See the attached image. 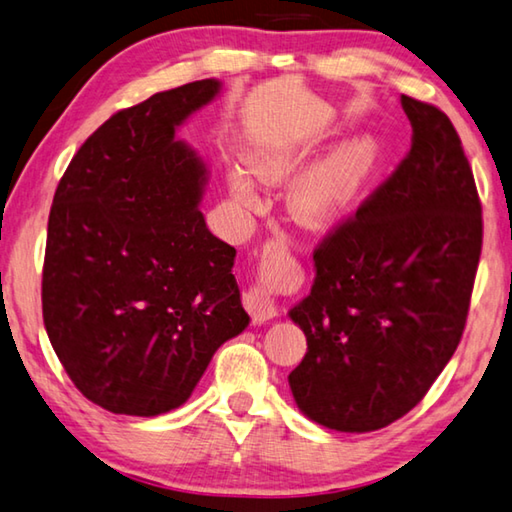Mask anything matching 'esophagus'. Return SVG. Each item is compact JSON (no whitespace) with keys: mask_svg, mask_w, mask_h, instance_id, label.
<instances>
[{"mask_svg":"<svg viewBox=\"0 0 512 512\" xmlns=\"http://www.w3.org/2000/svg\"><path fill=\"white\" fill-rule=\"evenodd\" d=\"M283 249V242L281 240H272L265 245L267 254L276 256V251ZM270 281H267V274L261 272V279H258L254 286H251L242 301H245V308L251 315V320L254 322H267V320H274L276 315H279V306H276L274 297L270 295Z\"/></svg>","mask_w":512,"mask_h":512,"instance_id":"esophagus-1","label":"esophagus"}]
</instances>
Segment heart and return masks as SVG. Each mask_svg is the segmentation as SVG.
Listing matches in <instances>:
<instances>
[{
	"mask_svg": "<svg viewBox=\"0 0 512 512\" xmlns=\"http://www.w3.org/2000/svg\"><path fill=\"white\" fill-rule=\"evenodd\" d=\"M374 161L372 145L365 140H351L335 147L329 156L315 163L292 183L288 204L292 215L304 224H324L345 211L363 186ZM251 172L263 181H281L292 170V161L286 156L256 154L249 158ZM231 192L238 206L251 208L256 201L251 183L242 172H231Z\"/></svg>",
	"mask_w": 512,
	"mask_h": 512,
	"instance_id": "b5f03b06",
	"label": "heart"
}]
</instances>
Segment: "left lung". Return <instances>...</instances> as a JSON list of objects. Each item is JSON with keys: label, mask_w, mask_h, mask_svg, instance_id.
<instances>
[{"label": "left lung", "mask_w": 512, "mask_h": 512, "mask_svg": "<svg viewBox=\"0 0 512 512\" xmlns=\"http://www.w3.org/2000/svg\"><path fill=\"white\" fill-rule=\"evenodd\" d=\"M413 138L397 170L313 251L292 308L308 351L290 372L326 429H383L424 399L463 338L483 245L481 199L449 117L401 95Z\"/></svg>", "instance_id": "left-lung-1"}]
</instances>
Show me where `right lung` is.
<instances>
[{"instance_id":"obj_1","label":"right lung","mask_w":512,"mask_h":512,"mask_svg":"<svg viewBox=\"0 0 512 512\" xmlns=\"http://www.w3.org/2000/svg\"><path fill=\"white\" fill-rule=\"evenodd\" d=\"M220 81L156 92L83 142L47 224L43 320L67 376L92 404L154 417L179 408L217 347L249 315L236 249L199 211L206 167L174 140Z\"/></svg>"}]
</instances>
